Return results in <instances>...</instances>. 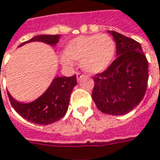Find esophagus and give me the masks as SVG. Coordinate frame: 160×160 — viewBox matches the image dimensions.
<instances>
[{
    "label": "esophagus",
    "mask_w": 160,
    "mask_h": 160,
    "mask_svg": "<svg viewBox=\"0 0 160 160\" xmlns=\"http://www.w3.org/2000/svg\"><path fill=\"white\" fill-rule=\"evenodd\" d=\"M76 76H77V80H80V79L83 77V74H82V73H80V72H77V73H76Z\"/></svg>",
    "instance_id": "34e87169"
}]
</instances>
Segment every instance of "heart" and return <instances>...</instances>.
<instances>
[{
    "instance_id": "1",
    "label": "heart",
    "mask_w": 160,
    "mask_h": 160,
    "mask_svg": "<svg viewBox=\"0 0 160 160\" xmlns=\"http://www.w3.org/2000/svg\"><path fill=\"white\" fill-rule=\"evenodd\" d=\"M116 53V43L107 34L80 36L66 43L60 60L70 65L72 60H80L85 71L98 73L106 70Z\"/></svg>"
}]
</instances>
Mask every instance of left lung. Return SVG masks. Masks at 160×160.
I'll return each instance as SVG.
<instances>
[{"mask_svg":"<svg viewBox=\"0 0 160 160\" xmlns=\"http://www.w3.org/2000/svg\"><path fill=\"white\" fill-rule=\"evenodd\" d=\"M117 44V58L107 70L94 77L92 98L100 111L122 116L144 98L148 81V61L141 44L116 31H108Z\"/></svg>","mask_w":160,"mask_h":160,"instance_id":"1","label":"left lung"}]
</instances>
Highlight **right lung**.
<instances>
[{
	"label": "right lung",
	"instance_id": "1",
	"mask_svg": "<svg viewBox=\"0 0 160 160\" xmlns=\"http://www.w3.org/2000/svg\"><path fill=\"white\" fill-rule=\"evenodd\" d=\"M59 35H38L19 45L30 42H43L55 46L58 42ZM77 85L76 75L71 77H56L41 96L29 103L18 102L8 91L12 107L21 117L27 121L40 125H47L60 120L68 109L70 96Z\"/></svg>",
	"mask_w": 160,
	"mask_h": 160
}]
</instances>
